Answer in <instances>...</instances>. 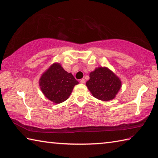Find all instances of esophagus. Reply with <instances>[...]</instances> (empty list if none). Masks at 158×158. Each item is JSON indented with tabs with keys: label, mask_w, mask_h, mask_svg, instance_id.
<instances>
[{
	"label": "esophagus",
	"mask_w": 158,
	"mask_h": 158,
	"mask_svg": "<svg viewBox=\"0 0 158 158\" xmlns=\"http://www.w3.org/2000/svg\"><path fill=\"white\" fill-rule=\"evenodd\" d=\"M85 81L84 79H81V80H80V83H81V84H85Z\"/></svg>",
	"instance_id": "obj_1"
}]
</instances>
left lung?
<instances>
[{"label": "left lung", "instance_id": "obj_1", "mask_svg": "<svg viewBox=\"0 0 158 158\" xmlns=\"http://www.w3.org/2000/svg\"><path fill=\"white\" fill-rule=\"evenodd\" d=\"M86 85L95 98L109 101L115 98L121 87L118 77L106 68H99L90 74Z\"/></svg>", "mask_w": 158, "mask_h": 158}]
</instances>
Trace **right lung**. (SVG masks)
Segmentation results:
<instances>
[{
	"mask_svg": "<svg viewBox=\"0 0 158 158\" xmlns=\"http://www.w3.org/2000/svg\"><path fill=\"white\" fill-rule=\"evenodd\" d=\"M78 84L73 74L58 63L53 64L40 79V89L45 97L56 104L68 99L74 86Z\"/></svg>",
	"mask_w": 158,
	"mask_h": 158,
	"instance_id": "right-lung-1",
	"label": "right lung"
}]
</instances>
